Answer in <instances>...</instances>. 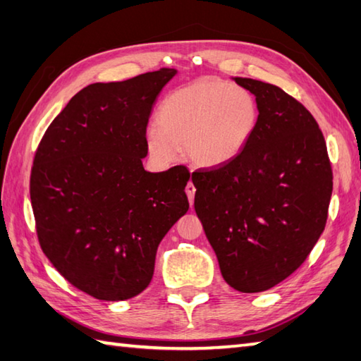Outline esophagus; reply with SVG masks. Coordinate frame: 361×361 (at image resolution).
Returning <instances> with one entry per match:
<instances>
[{
    "mask_svg": "<svg viewBox=\"0 0 361 361\" xmlns=\"http://www.w3.org/2000/svg\"><path fill=\"white\" fill-rule=\"evenodd\" d=\"M186 194H188V198H189V203L192 204V203H194V197H195V186H194V183H192V181H189V183H188V186H186Z\"/></svg>",
    "mask_w": 361,
    "mask_h": 361,
    "instance_id": "34e87169",
    "label": "esophagus"
}]
</instances>
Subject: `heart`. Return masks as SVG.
I'll return each mask as SVG.
<instances>
[{
    "instance_id": "obj_1",
    "label": "heart",
    "mask_w": 361,
    "mask_h": 361,
    "mask_svg": "<svg viewBox=\"0 0 361 361\" xmlns=\"http://www.w3.org/2000/svg\"><path fill=\"white\" fill-rule=\"evenodd\" d=\"M259 106L247 88L217 78H202L167 94L147 128L150 157L171 164L183 147L197 167H219L233 161L255 133Z\"/></svg>"
}]
</instances>
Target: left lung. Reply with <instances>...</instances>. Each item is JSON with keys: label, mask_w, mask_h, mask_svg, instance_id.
<instances>
[{"label": "left lung", "mask_w": 361, "mask_h": 361, "mask_svg": "<svg viewBox=\"0 0 361 361\" xmlns=\"http://www.w3.org/2000/svg\"><path fill=\"white\" fill-rule=\"evenodd\" d=\"M234 80L256 96L257 126L233 161L192 173L194 208L228 286L259 293L315 247L334 175L323 132L301 102L271 83Z\"/></svg>", "instance_id": "left-lung-1"}]
</instances>
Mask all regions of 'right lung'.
Listing matches in <instances>:
<instances>
[{"label":"right lung","instance_id":"right-lung-1","mask_svg":"<svg viewBox=\"0 0 361 361\" xmlns=\"http://www.w3.org/2000/svg\"><path fill=\"white\" fill-rule=\"evenodd\" d=\"M175 73L85 87L35 152L29 190L38 243L71 286L101 301L147 288L159 242L189 209L185 166L142 167L153 104Z\"/></svg>","mask_w":361,"mask_h":361}]
</instances>
